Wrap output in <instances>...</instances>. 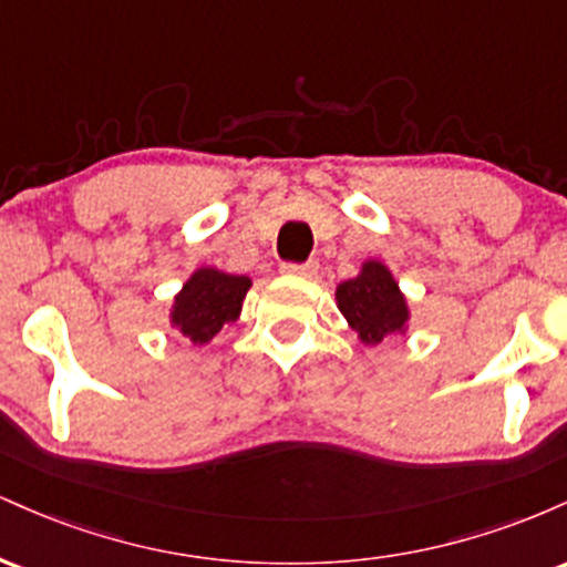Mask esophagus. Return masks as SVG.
<instances>
[{
	"mask_svg": "<svg viewBox=\"0 0 567 567\" xmlns=\"http://www.w3.org/2000/svg\"><path fill=\"white\" fill-rule=\"evenodd\" d=\"M282 271H285V275H292V277L311 279V277H317V271H320V264H317V261H306V264H282Z\"/></svg>",
	"mask_w": 567,
	"mask_h": 567,
	"instance_id": "34e87169",
	"label": "esophagus"
}]
</instances>
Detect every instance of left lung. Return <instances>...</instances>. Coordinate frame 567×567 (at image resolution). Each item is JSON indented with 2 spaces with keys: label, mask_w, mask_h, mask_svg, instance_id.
I'll return each mask as SVG.
<instances>
[{
  "label": "left lung",
  "mask_w": 567,
  "mask_h": 567,
  "mask_svg": "<svg viewBox=\"0 0 567 567\" xmlns=\"http://www.w3.org/2000/svg\"><path fill=\"white\" fill-rule=\"evenodd\" d=\"M336 301L365 347H379L389 336L405 333L410 309L386 264H362L360 275L338 285Z\"/></svg>",
  "instance_id": "8db88e82"
}]
</instances>
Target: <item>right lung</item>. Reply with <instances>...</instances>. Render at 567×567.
Returning a JSON list of instances; mask_svg holds the SVG:
<instances>
[{
  "instance_id": "obj_1",
  "label": "right lung",
  "mask_w": 567,
  "mask_h": 567,
  "mask_svg": "<svg viewBox=\"0 0 567 567\" xmlns=\"http://www.w3.org/2000/svg\"><path fill=\"white\" fill-rule=\"evenodd\" d=\"M250 285V277L226 275L213 266H202L175 296L171 324L194 347H202L213 341L226 324L237 322Z\"/></svg>"
}]
</instances>
